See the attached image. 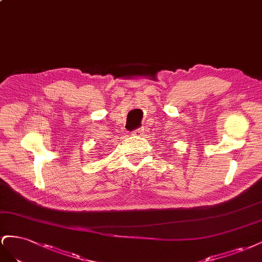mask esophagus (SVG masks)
Here are the masks:
<instances>
[{
	"label": "esophagus",
	"mask_w": 262,
	"mask_h": 262,
	"mask_svg": "<svg viewBox=\"0 0 262 262\" xmlns=\"http://www.w3.org/2000/svg\"><path fill=\"white\" fill-rule=\"evenodd\" d=\"M144 132H143V129L141 128H138V129H135L134 130L133 133H132V135H134V136H141V134H143Z\"/></svg>",
	"instance_id": "1"
}]
</instances>
